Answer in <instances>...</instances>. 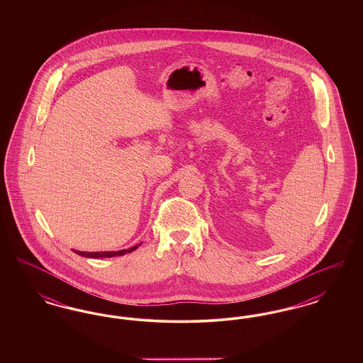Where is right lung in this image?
<instances>
[{
  "label": "right lung",
  "mask_w": 363,
  "mask_h": 363,
  "mask_svg": "<svg viewBox=\"0 0 363 363\" xmlns=\"http://www.w3.org/2000/svg\"><path fill=\"white\" fill-rule=\"evenodd\" d=\"M138 246L118 250V252H79V250H74V253H77L79 256H83V257H88V259H104V257H114V256H122L125 253H130V252L136 250Z\"/></svg>",
  "instance_id": "obj_1"
}]
</instances>
